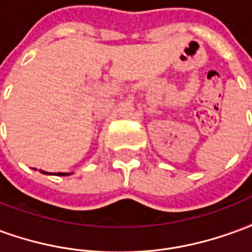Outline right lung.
I'll list each match as a JSON object with an SVG mask.
<instances>
[{"mask_svg":"<svg viewBox=\"0 0 252 252\" xmlns=\"http://www.w3.org/2000/svg\"><path fill=\"white\" fill-rule=\"evenodd\" d=\"M43 174H48V173H46V171H41ZM58 175H68L67 173H58Z\"/></svg>","mask_w":252,"mask_h":252,"instance_id":"1","label":"right lung"}]
</instances>
